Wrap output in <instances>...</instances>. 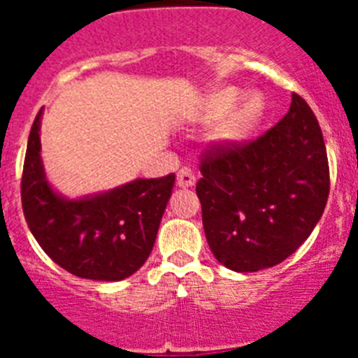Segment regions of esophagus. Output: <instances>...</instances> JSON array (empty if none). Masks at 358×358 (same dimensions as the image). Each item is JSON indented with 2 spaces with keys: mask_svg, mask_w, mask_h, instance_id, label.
Returning <instances> with one entry per match:
<instances>
[{
  "mask_svg": "<svg viewBox=\"0 0 358 358\" xmlns=\"http://www.w3.org/2000/svg\"><path fill=\"white\" fill-rule=\"evenodd\" d=\"M195 185V173L189 169H181L177 172V186L179 188H192Z\"/></svg>",
  "mask_w": 358,
  "mask_h": 358,
  "instance_id": "1",
  "label": "esophagus"
}]
</instances>
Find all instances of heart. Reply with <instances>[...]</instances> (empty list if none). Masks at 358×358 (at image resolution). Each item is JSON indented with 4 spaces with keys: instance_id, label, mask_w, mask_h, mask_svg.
I'll list each match as a JSON object with an SVG mask.
<instances>
[{
    "instance_id": "heart-1",
    "label": "heart",
    "mask_w": 358,
    "mask_h": 358,
    "mask_svg": "<svg viewBox=\"0 0 358 358\" xmlns=\"http://www.w3.org/2000/svg\"><path fill=\"white\" fill-rule=\"evenodd\" d=\"M267 113V102L260 91L243 94L236 87H224L208 94L195 113L204 125L218 122L211 140L224 148L243 145L258 129Z\"/></svg>"
}]
</instances>
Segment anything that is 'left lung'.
Instances as JSON below:
<instances>
[{"label":"left lung","instance_id":"obj_1","mask_svg":"<svg viewBox=\"0 0 358 358\" xmlns=\"http://www.w3.org/2000/svg\"><path fill=\"white\" fill-rule=\"evenodd\" d=\"M197 197L211 252L236 273H256L289 258L314 231L330 169L317 118L292 94L283 120L258 140L202 156Z\"/></svg>","mask_w":358,"mask_h":358}]
</instances>
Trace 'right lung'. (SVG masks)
<instances>
[{
  "mask_svg": "<svg viewBox=\"0 0 358 358\" xmlns=\"http://www.w3.org/2000/svg\"><path fill=\"white\" fill-rule=\"evenodd\" d=\"M41 118L28 136L21 179L23 213L43 251L68 273L120 281L147 262L176 176L136 179L102 194L68 199L52 188L41 159Z\"/></svg>",
  "mask_w": 358,
  "mask_h": 358,
  "instance_id": "add662e5",
  "label": "right lung"
}]
</instances>
